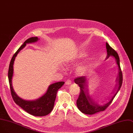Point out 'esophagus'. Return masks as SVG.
<instances>
[{
    "label": "esophagus",
    "instance_id": "34e87169",
    "mask_svg": "<svg viewBox=\"0 0 133 133\" xmlns=\"http://www.w3.org/2000/svg\"><path fill=\"white\" fill-rule=\"evenodd\" d=\"M65 84H66V85H70V84H71V80H70V79H67L66 81L65 82Z\"/></svg>",
    "mask_w": 133,
    "mask_h": 133
}]
</instances>
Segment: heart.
Returning <instances> with one entry per match:
<instances>
[{
	"instance_id": "obj_1",
	"label": "heart",
	"mask_w": 133,
	"mask_h": 133,
	"mask_svg": "<svg viewBox=\"0 0 133 133\" xmlns=\"http://www.w3.org/2000/svg\"><path fill=\"white\" fill-rule=\"evenodd\" d=\"M87 70V68L84 66H79L77 68V71L79 73H83Z\"/></svg>"
}]
</instances>
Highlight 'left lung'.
Listing matches in <instances>:
<instances>
[{"mask_svg":"<svg viewBox=\"0 0 133 133\" xmlns=\"http://www.w3.org/2000/svg\"><path fill=\"white\" fill-rule=\"evenodd\" d=\"M106 48H107L108 53L107 59L109 58L110 56L114 57L118 67V76L116 80L117 81L118 87L116 93L111 97V98H110L109 102L107 104L103 105H99L97 104V103L96 104V103L92 99L91 97L89 95V93L88 90V89L87 88L88 79H87V77L85 76H82L75 78V79H74V82L78 85L79 88H80V93H79L78 97L76 101L77 107L82 113L85 114L92 115L99 112L105 111L106 109L108 108L109 106L111 104L122 85L123 74L120 67L118 55L117 53L112 48H111L107 42L106 43Z\"/></svg>","mask_w":133,"mask_h":133,"instance_id":"left-lung-1","label":"left lung"}]
</instances>
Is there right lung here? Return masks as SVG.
Listing matches in <instances>:
<instances>
[{"mask_svg":"<svg viewBox=\"0 0 133 133\" xmlns=\"http://www.w3.org/2000/svg\"><path fill=\"white\" fill-rule=\"evenodd\" d=\"M39 39L31 37L25 40L23 44L18 49L13 56L10 62L8 70V79L11 95L14 102L25 112L36 116H43L49 114L54 107L57 93L59 89L64 84V82H59L49 85L46 92L40 98L32 101L25 100L18 96L15 92L12 85V78L14 73V63L16 57L20 51L26 44L37 42Z\"/></svg>","mask_w":133,"mask_h":133,"instance_id":"right-lung-1","label":"right lung"}]
</instances>
